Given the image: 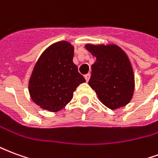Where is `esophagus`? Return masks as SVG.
Masks as SVG:
<instances>
[{
    "label": "esophagus",
    "mask_w": 158,
    "mask_h": 158,
    "mask_svg": "<svg viewBox=\"0 0 158 158\" xmlns=\"http://www.w3.org/2000/svg\"><path fill=\"white\" fill-rule=\"evenodd\" d=\"M89 77H90V74H89V73H88V74H86V75L85 76V80H86V82H88V81H89Z\"/></svg>",
    "instance_id": "1"
}]
</instances>
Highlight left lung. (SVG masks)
Here are the masks:
<instances>
[{
    "label": "left lung",
    "instance_id": "left-lung-1",
    "mask_svg": "<svg viewBox=\"0 0 158 158\" xmlns=\"http://www.w3.org/2000/svg\"><path fill=\"white\" fill-rule=\"evenodd\" d=\"M85 48L96 57L89 85L101 102L112 110L126 106L135 90V74L127 54L114 44H87Z\"/></svg>",
    "mask_w": 158,
    "mask_h": 158
}]
</instances>
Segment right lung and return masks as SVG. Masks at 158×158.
I'll return each mask as SVG.
<instances>
[{
	"label": "right lung",
	"instance_id": "1",
	"mask_svg": "<svg viewBox=\"0 0 158 158\" xmlns=\"http://www.w3.org/2000/svg\"><path fill=\"white\" fill-rule=\"evenodd\" d=\"M74 47L65 40L43 52L29 81L30 97L40 108L58 112L72 100L76 88L85 79L73 62Z\"/></svg>",
	"mask_w": 158,
	"mask_h": 158
}]
</instances>
